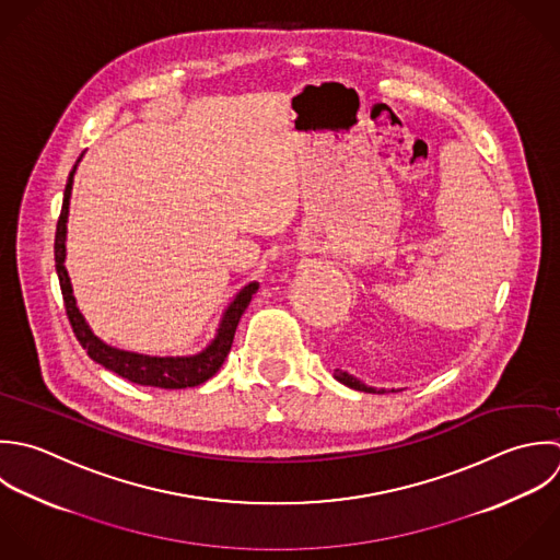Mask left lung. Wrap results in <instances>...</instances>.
<instances>
[{
    "instance_id": "left-lung-1",
    "label": "left lung",
    "mask_w": 560,
    "mask_h": 560,
    "mask_svg": "<svg viewBox=\"0 0 560 560\" xmlns=\"http://www.w3.org/2000/svg\"><path fill=\"white\" fill-rule=\"evenodd\" d=\"M334 377H336L340 384H345V386H349V388H353V390H362V393H386L384 388L377 390V388H373V386L362 384L358 377H353V375H349L347 371H340V369H336Z\"/></svg>"
}]
</instances>
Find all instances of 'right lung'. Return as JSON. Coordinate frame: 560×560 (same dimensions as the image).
<instances>
[{
  "label": "right lung",
  "mask_w": 560,
  "mask_h": 560,
  "mask_svg": "<svg viewBox=\"0 0 560 560\" xmlns=\"http://www.w3.org/2000/svg\"><path fill=\"white\" fill-rule=\"evenodd\" d=\"M82 159V156H80ZM80 159L75 161L73 170L69 172L67 178V187H65V198H62V209H60V218L56 224V240H54V261H56V272H58V281H60V292H62V301H65V310H67V318L71 323V329L78 338V342L82 345V349L86 351V355L102 364L106 371L139 384V386H154V388H165V390H178V388H194L205 384L209 377H213L220 366L224 364L231 345H233V336L237 329V323L244 314V310L248 307L253 294L259 290L257 281H250L248 285H244L233 301L226 305V310L222 312V318L218 323L215 336L209 340V345L205 349H200L198 353L191 355H145V353H135V351H124L117 347L106 345L104 340H100L89 323L84 320V316L80 314L75 299H73V288L65 268V240H67V215H69V198H71V187H73V174L75 167L80 163Z\"/></svg>",
  "instance_id": "obj_1"
}]
</instances>
